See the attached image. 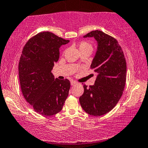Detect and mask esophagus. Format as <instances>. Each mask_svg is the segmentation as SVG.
<instances>
[{
    "label": "esophagus",
    "instance_id": "esophagus-1",
    "mask_svg": "<svg viewBox=\"0 0 148 148\" xmlns=\"http://www.w3.org/2000/svg\"><path fill=\"white\" fill-rule=\"evenodd\" d=\"M77 84V82H76L75 81H71V86H75V85H76Z\"/></svg>",
    "mask_w": 148,
    "mask_h": 148
}]
</instances>
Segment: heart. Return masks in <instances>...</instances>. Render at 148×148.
I'll use <instances>...</instances> for the list:
<instances>
[{"mask_svg":"<svg viewBox=\"0 0 148 148\" xmlns=\"http://www.w3.org/2000/svg\"><path fill=\"white\" fill-rule=\"evenodd\" d=\"M78 48L80 52H84V51H87V50H90V51H92V46L90 43L88 42L83 41L81 42L79 44H78Z\"/></svg>","mask_w":148,"mask_h":148,"instance_id":"b5f03b06","label":"heart"}]
</instances>
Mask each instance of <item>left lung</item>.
<instances>
[{"label": "left lung", "instance_id": "obj_1", "mask_svg": "<svg viewBox=\"0 0 148 148\" xmlns=\"http://www.w3.org/2000/svg\"><path fill=\"white\" fill-rule=\"evenodd\" d=\"M84 38H94L97 42L90 67L98 75L93 86L84 85L79 102L85 112L98 116L110 112L120 100L126 82V61L122 48L110 36L96 30Z\"/></svg>", "mask_w": 148, "mask_h": 148}]
</instances>
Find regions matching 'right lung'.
Here are the masks:
<instances>
[{"instance_id": "right-lung-1", "label": "right lung", "mask_w": 148, "mask_h": 148, "mask_svg": "<svg viewBox=\"0 0 148 148\" xmlns=\"http://www.w3.org/2000/svg\"><path fill=\"white\" fill-rule=\"evenodd\" d=\"M69 42L44 32L32 38L22 51L19 63L22 94L40 114L52 116L59 112L69 95V81L55 79L51 73L59 58L60 46Z\"/></svg>"}]
</instances>
